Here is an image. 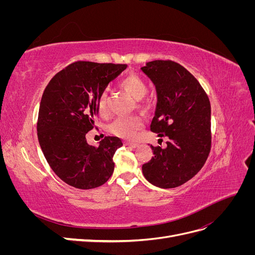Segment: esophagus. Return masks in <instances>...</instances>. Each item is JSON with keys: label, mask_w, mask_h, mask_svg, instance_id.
Instances as JSON below:
<instances>
[{"label": "esophagus", "mask_w": 255, "mask_h": 255, "mask_svg": "<svg viewBox=\"0 0 255 255\" xmlns=\"http://www.w3.org/2000/svg\"><path fill=\"white\" fill-rule=\"evenodd\" d=\"M126 145H128V146H130V148H137L138 145V143H136V142H126Z\"/></svg>", "instance_id": "1"}]
</instances>
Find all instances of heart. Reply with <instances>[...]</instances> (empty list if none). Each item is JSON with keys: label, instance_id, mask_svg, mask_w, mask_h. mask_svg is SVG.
Returning a JSON list of instances; mask_svg holds the SVG:
<instances>
[{"label": "heart", "instance_id": "1", "mask_svg": "<svg viewBox=\"0 0 255 255\" xmlns=\"http://www.w3.org/2000/svg\"><path fill=\"white\" fill-rule=\"evenodd\" d=\"M121 86L128 94L135 100H141L148 90L146 83L136 74H129L121 82ZM97 109L99 115L105 116L107 113V94L103 91L99 97ZM142 128V121L137 116H128V117H118L116 118L109 126V132L112 134L126 138V139H132L138 130Z\"/></svg>", "mask_w": 255, "mask_h": 255}]
</instances>
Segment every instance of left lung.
Returning a JSON list of instances; mask_svg holds the SVG:
<instances>
[{
    "instance_id": "1",
    "label": "left lung",
    "mask_w": 255,
    "mask_h": 255,
    "mask_svg": "<svg viewBox=\"0 0 255 255\" xmlns=\"http://www.w3.org/2000/svg\"><path fill=\"white\" fill-rule=\"evenodd\" d=\"M141 71L156 89L151 130L169 138L166 148L150 145L154 156L142 173L154 186L174 188L201 170L210 154L211 103L195 76L174 61H149Z\"/></svg>"
}]
</instances>
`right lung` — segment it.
<instances>
[{
    "mask_svg": "<svg viewBox=\"0 0 255 255\" xmlns=\"http://www.w3.org/2000/svg\"><path fill=\"white\" fill-rule=\"evenodd\" d=\"M127 67L76 61L54 75L43 91L38 140L52 170L72 187H99L114 172L113 157L122 146L120 138L107 136L94 146L86 134L95 128L99 97Z\"/></svg>",
    "mask_w": 255,
    "mask_h": 255,
    "instance_id": "right-lung-1",
    "label": "right lung"
}]
</instances>
